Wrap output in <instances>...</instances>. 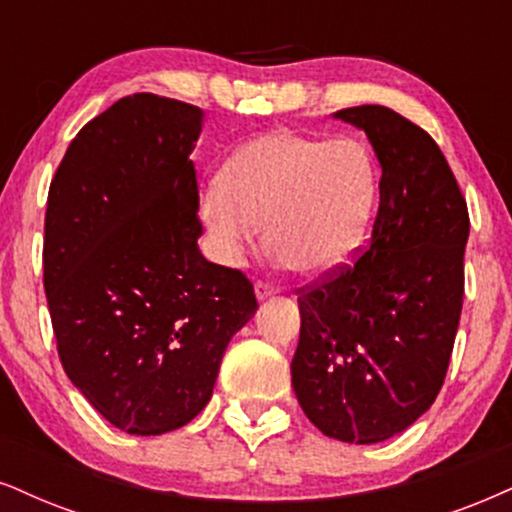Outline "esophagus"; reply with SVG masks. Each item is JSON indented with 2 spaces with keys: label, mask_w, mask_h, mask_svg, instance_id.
Listing matches in <instances>:
<instances>
[{
  "label": "esophagus",
  "mask_w": 512,
  "mask_h": 512,
  "mask_svg": "<svg viewBox=\"0 0 512 512\" xmlns=\"http://www.w3.org/2000/svg\"><path fill=\"white\" fill-rule=\"evenodd\" d=\"M254 292H256V299L263 301V299H268V296H275L277 294V287L268 285V282H256Z\"/></svg>",
  "instance_id": "esophagus-1"
}]
</instances>
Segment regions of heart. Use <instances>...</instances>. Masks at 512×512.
Wrapping results in <instances>:
<instances>
[{"mask_svg":"<svg viewBox=\"0 0 512 512\" xmlns=\"http://www.w3.org/2000/svg\"><path fill=\"white\" fill-rule=\"evenodd\" d=\"M375 204L377 168L363 142L285 128L244 142L199 197L220 261H242L263 225L270 254L306 277L332 273L361 249Z\"/></svg>","mask_w":512,"mask_h":512,"instance_id":"b5f03b06","label":"heart"}]
</instances>
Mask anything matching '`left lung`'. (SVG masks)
Here are the masks:
<instances>
[{"instance_id": "left-lung-1", "label": "left lung", "mask_w": 512, "mask_h": 512, "mask_svg": "<svg viewBox=\"0 0 512 512\" xmlns=\"http://www.w3.org/2000/svg\"><path fill=\"white\" fill-rule=\"evenodd\" d=\"M368 135L380 208L363 256L299 296L292 387L325 437L377 444L437 399L463 308L468 206L425 130L387 106L334 113Z\"/></svg>"}]
</instances>
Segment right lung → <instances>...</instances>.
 Instances as JSON below:
<instances>
[{"label":"right lung","instance_id":"right-lung-1","mask_svg":"<svg viewBox=\"0 0 512 512\" xmlns=\"http://www.w3.org/2000/svg\"><path fill=\"white\" fill-rule=\"evenodd\" d=\"M199 106L132 94L82 128L49 187L44 292L63 370L118 430L151 437L211 401L254 287L199 251Z\"/></svg>","mask_w":512,"mask_h":512}]
</instances>
